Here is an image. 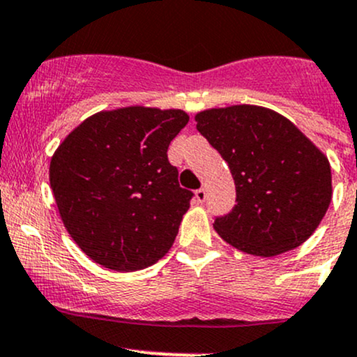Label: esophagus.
<instances>
[{
  "label": "esophagus",
  "instance_id": "esophagus-1",
  "mask_svg": "<svg viewBox=\"0 0 357 357\" xmlns=\"http://www.w3.org/2000/svg\"><path fill=\"white\" fill-rule=\"evenodd\" d=\"M195 199H197L198 203H205L206 202V190H205V188H199V190H197V193H195Z\"/></svg>",
  "mask_w": 357,
  "mask_h": 357
}]
</instances>
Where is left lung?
Returning <instances> with one entry per match:
<instances>
[{
	"mask_svg": "<svg viewBox=\"0 0 357 357\" xmlns=\"http://www.w3.org/2000/svg\"><path fill=\"white\" fill-rule=\"evenodd\" d=\"M195 120L236 183V206L215 218L218 236L261 257L303 244L332 199L331 164L322 152L291 121L268 108H211Z\"/></svg>",
	"mask_w": 357,
	"mask_h": 357,
	"instance_id": "left-lung-1",
	"label": "left lung"
}]
</instances>
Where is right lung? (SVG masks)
I'll return each mask as SVG.
<instances>
[{"label":"right lung","instance_id":"obj_1","mask_svg":"<svg viewBox=\"0 0 357 357\" xmlns=\"http://www.w3.org/2000/svg\"><path fill=\"white\" fill-rule=\"evenodd\" d=\"M190 120L183 109L100 112L74 128L50 160V188L69 236L113 271L158 262L178 236L193 193L167 159Z\"/></svg>","mask_w":357,"mask_h":357}]
</instances>
